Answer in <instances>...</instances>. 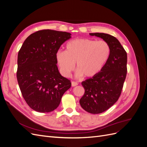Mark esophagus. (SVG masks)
<instances>
[{"mask_svg":"<svg viewBox=\"0 0 147 147\" xmlns=\"http://www.w3.org/2000/svg\"><path fill=\"white\" fill-rule=\"evenodd\" d=\"M72 87H74V86H76L77 85H78V83H77V82H72Z\"/></svg>","mask_w":147,"mask_h":147,"instance_id":"34e87169","label":"esophagus"}]
</instances>
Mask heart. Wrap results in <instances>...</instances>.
I'll list each match as a JSON object with an SVG mask.
<instances>
[{
  "label": "heart",
  "mask_w": 147,
  "mask_h": 147,
  "mask_svg": "<svg viewBox=\"0 0 147 147\" xmlns=\"http://www.w3.org/2000/svg\"><path fill=\"white\" fill-rule=\"evenodd\" d=\"M110 48L105 41L75 38L69 42L65 51L59 50L55 57L61 74L69 77L77 64L78 76L91 78L104 67L110 56Z\"/></svg>",
  "instance_id": "1"
}]
</instances>
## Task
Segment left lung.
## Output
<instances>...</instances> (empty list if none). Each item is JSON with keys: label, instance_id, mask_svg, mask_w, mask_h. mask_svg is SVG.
Segmentation results:
<instances>
[{"label": "left lung", "instance_id": "8db88e82", "mask_svg": "<svg viewBox=\"0 0 147 147\" xmlns=\"http://www.w3.org/2000/svg\"><path fill=\"white\" fill-rule=\"evenodd\" d=\"M107 43L110 56L104 67L95 76L82 84L84 94L80 100L86 112L97 114L105 112L116 102L121 94L127 73V53L118 40L105 33H90Z\"/></svg>", "mask_w": 147, "mask_h": 147}]
</instances>
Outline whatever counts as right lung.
Returning <instances> with one entry per match:
<instances>
[{
  "label": "right lung",
  "instance_id": "add662e5",
  "mask_svg": "<svg viewBox=\"0 0 147 147\" xmlns=\"http://www.w3.org/2000/svg\"><path fill=\"white\" fill-rule=\"evenodd\" d=\"M71 34L54 30H38L25 40L18 55L17 80L26 103L40 113L59 106L71 86L57 67L56 53Z\"/></svg>",
  "mask_w": 147,
  "mask_h": 147
}]
</instances>
